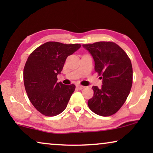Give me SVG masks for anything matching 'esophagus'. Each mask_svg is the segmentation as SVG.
<instances>
[{
  "mask_svg": "<svg viewBox=\"0 0 153 153\" xmlns=\"http://www.w3.org/2000/svg\"><path fill=\"white\" fill-rule=\"evenodd\" d=\"M76 88L79 90H82L84 88L85 86H83V85H76Z\"/></svg>",
  "mask_w": 153,
  "mask_h": 153,
  "instance_id": "34e87169",
  "label": "esophagus"
}]
</instances>
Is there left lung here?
Returning <instances> with one entry per match:
<instances>
[{"label": "left lung", "instance_id": "left-lung-1", "mask_svg": "<svg viewBox=\"0 0 153 153\" xmlns=\"http://www.w3.org/2000/svg\"><path fill=\"white\" fill-rule=\"evenodd\" d=\"M95 61V70L102 75L101 88L93 86V97L88 102L92 111L102 116L116 114L128 97L132 85L131 60L124 50L111 42L83 45Z\"/></svg>", "mask_w": 153, "mask_h": 153}]
</instances>
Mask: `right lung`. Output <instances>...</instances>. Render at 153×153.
Segmentation results:
<instances>
[{
    "label": "right lung",
    "mask_w": 153,
    "mask_h": 153,
    "mask_svg": "<svg viewBox=\"0 0 153 153\" xmlns=\"http://www.w3.org/2000/svg\"><path fill=\"white\" fill-rule=\"evenodd\" d=\"M81 47L79 44L65 45L48 42L34 50L24 69L26 93L34 107L47 116H55L65 109L75 85L57 82L68 56Z\"/></svg>",
    "instance_id": "obj_1"
}]
</instances>
